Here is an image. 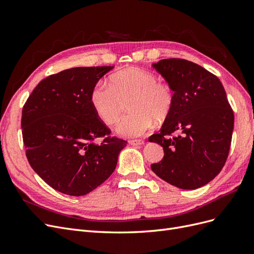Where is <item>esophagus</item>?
Masks as SVG:
<instances>
[{"mask_svg": "<svg viewBox=\"0 0 254 254\" xmlns=\"http://www.w3.org/2000/svg\"><path fill=\"white\" fill-rule=\"evenodd\" d=\"M145 142L143 140H131L129 141V144L132 145V146H140V145H143Z\"/></svg>", "mask_w": 254, "mask_h": 254, "instance_id": "obj_1", "label": "esophagus"}]
</instances>
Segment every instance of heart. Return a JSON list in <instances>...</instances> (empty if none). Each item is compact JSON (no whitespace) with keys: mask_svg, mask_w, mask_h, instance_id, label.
<instances>
[{"mask_svg":"<svg viewBox=\"0 0 254 254\" xmlns=\"http://www.w3.org/2000/svg\"><path fill=\"white\" fill-rule=\"evenodd\" d=\"M130 98L128 108L131 113L122 119L118 132L126 137L145 134L157 123L170 115L174 93L166 82L139 67H129L111 76L110 82L99 81L90 94V102L97 117L108 125L117 123L123 111L124 102Z\"/></svg>","mask_w":254,"mask_h":254,"instance_id":"b5f03b06","label":"heart"}]
</instances>
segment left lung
I'll list each match as a JSON object with an SVG mask.
<instances>
[{
	"instance_id": "8db88e82",
	"label": "left lung",
	"mask_w": 254,
	"mask_h": 254,
	"mask_svg": "<svg viewBox=\"0 0 254 254\" xmlns=\"http://www.w3.org/2000/svg\"><path fill=\"white\" fill-rule=\"evenodd\" d=\"M152 66L174 91V104L159 132L148 139L164 150L151 170L179 189L201 188L220 173L231 146L234 114L224 86L186 59H162Z\"/></svg>"
}]
</instances>
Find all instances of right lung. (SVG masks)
<instances>
[{"label":"right lung","mask_w":254,"mask_h":254,"mask_svg":"<svg viewBox=\"0 0 254 254\" xmlns=\"http://www.w3.org/2000/svg\"><path fill=\"white\" fill-rule=\"evenodd\" d=\"M113 66L72 67L41 80L22 109V136L33 170L50 187L83 196L109 178L127 141L110 136L90 102ZM102 137L99 143L95 138Z\"/></svg>","instance_id":"right-lung-1"}]
</instances>
